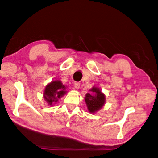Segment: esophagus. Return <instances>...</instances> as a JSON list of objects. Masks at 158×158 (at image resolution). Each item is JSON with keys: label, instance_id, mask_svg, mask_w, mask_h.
Segmentation results:
<instances>
[{"label": "esophagus", "instance_id": "esophagus-1", "mask_svg": "<svg viewBox=\"0 0 158 158\" xmlns=\"http://www.w3.org/2000/svg\"><path fill=\"white\" fill-rule=\"evenodd\" d=\"M80 87H81V84H80L79 82H75V83H74L75 89H80Z\"/></svg>", "mask_w": 158, "mask_h": 158}]
</instances>
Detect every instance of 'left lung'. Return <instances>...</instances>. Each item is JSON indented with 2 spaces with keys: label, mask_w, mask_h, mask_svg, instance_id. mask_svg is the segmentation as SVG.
<instances>
[{
  "label": "left lung",
  "mask_w": 158,
  "mask_h": 158,
  "mask_svg": "<svg viewBox=\"0 0 158 158\" xmlns=\"http://www.w3.org/2000/svg\"><path fill=\"white\" fill-rule=\"evenodd\" d=\"M85 96V101L88 111L91 114H96L103 108L106 103V94L97 87H93Z\"/></svg>",
  "instance_id": "obj_1"
}]
</instances>
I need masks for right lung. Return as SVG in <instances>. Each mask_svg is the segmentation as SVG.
<instances>
[{
	"label": "right lung",
	"instance_id": "right-lung-1",
	"mask_svg": "<svg viewBox=\"0 0 158 158\" xmlns=\"http://www.w3.org/2000/svg\"><path fill=\"white\" fill-rule=\"evenodd\" d=\"M67 87L61 82L60 80H54L46 85L44 88L43 97L48 106H53L57 103L59 99L64 96L67 91Z\"/></svg>",
	"mask_w": 158,
	"mask_h": 158
}]
</instances>
